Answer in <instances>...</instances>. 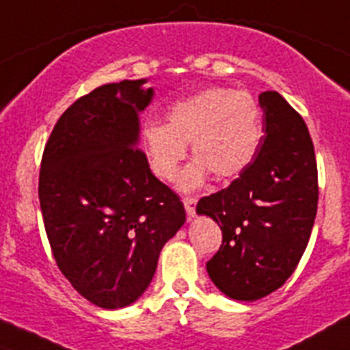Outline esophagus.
Segmentation results:
<instances>
[{
    "instance_id": "esophagus-1",
    "label": "esophagus",
    "mask_w": 350,
    "mask_h": 350,
    "mask_svg": "<svg viewBox=\"0 0 350 350\" xmlns=\"http://www.w3.org/2000/svg\"><path fill=\"white\" fill-rule=\"evenodd\" d=\"M196 202H198V199L193 198V196H187V198H183L185 210H187L189 217L196 215Z\"/></svg>"
}]
</instances>
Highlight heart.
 <instances>
[{
	"label": "heart",
	"instance_id": "obj_1",
	"mask_svg": "<svg viewBox=\"0 0 350 350\" xmlns=\"http://www.w3.org/2000/svg\"><path fill=\"white\" fill-rule=\"evenodd\" d=\"M140 139L149 167L160 180L174 178L187 157V142H192L198 158L180 178L181 187L190 190L210 174L226 181L245 172L261 146L263 124L251 94L211 87L172 105L167 124L146 120Z\"/></svg>",
	"mask_w": 350,
	"mask_h": 350
}]
</instances>
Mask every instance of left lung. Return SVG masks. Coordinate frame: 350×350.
<instances>
[{"instance_id": "left-lung-1", "label": "left lung", "mask_w": 350, "mask_h": 350, "mask_svg": "<svg viewBox=\"0 0 350 350\" xmlns=\"http://www.w3.org/2000/svg\"><path fill=\"white\" fill-rule=\"evenodd\" d=\"M260 107L265 135L254 161L196 208L222 230V245L206 269L217 288L237 301H258L283 286L306 249L319 204L304 119L274 90L261 94Z\"/></svg>"}]
</instances>
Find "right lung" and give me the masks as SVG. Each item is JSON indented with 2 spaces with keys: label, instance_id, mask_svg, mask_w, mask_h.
Listing matches in <instances>:
<instances>
[{
  "label": "right lung",
  "instance_id": "obj_1",
  "mask_svg": "<svg viewBox=\"0 0 350 350\" xmlns=\"http://www.w3.org/2000/svg\"><path fill=\"white\" fill-rule=\"evenodd\" d=\"M144 80L101 85L60 116L42 152L39 201L53 258L72 288L99 308L135 302L161 247L185 222L180 196L137 148Z\"/></svg>",
  "mask_w": 350,
  "mask_h": 350
}]
</instances>
